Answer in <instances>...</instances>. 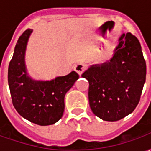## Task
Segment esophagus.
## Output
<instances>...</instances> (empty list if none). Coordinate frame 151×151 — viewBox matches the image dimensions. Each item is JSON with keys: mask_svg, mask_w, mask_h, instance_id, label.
<instances>
[{"mask_svg": "<svg viewBox=\"0 0 151 151\" xmlns=\"http://www.w3.org/2000/svg\"><path fill=\"white\" fill-rule=\"evenodd\" d=\"M85 69L86 65L84 64H82V63H78V64H76L75 66H74V70L78 73L79 75H82V73L84 72Z\"/></svg>", "mask_w": 151, "mask_h": 151, "instance_id": "obj_1", "label": "esophagus"}]
</instances>
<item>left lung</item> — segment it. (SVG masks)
<instances>
[{
    "label": "left lung",
    "mask_w": 151,
    "mask_h": 151,
    "mask_svg": "<svg viewBox=\"0 0 151 151\" xmlns=\"http://www.w3.org/2000/svg\"><path fill=\"white\" fill-rule=\"evenodd\" d=\"M146 65L139 40L123 34L110 60L82 73L89 82L90 107L96 116L116 121L132 113L146 82Z\"/></svg>",
    "instance_id": "8db88e82"
}]
</instances>
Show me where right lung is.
<instances>
[{"instance_id":"right-lung-1","label":"right lung","mask_w":151,"mask_h":151,"mask_svg":"<svg viewBox=\"0 0 151 151\" xmlns=\"http://www.w3.org/2000/svg\"><path fill=\"white\" fill-rule=\"evenodd\" d=\"M32 30L22 34L15 46L9 65L8 83L12 103L18 113L39 125L53 124L62 117L65 95L78 79L73 71L52 81H34L27 76L25 66V52Z\"/></svg>"}]
</instances>
